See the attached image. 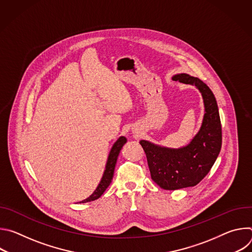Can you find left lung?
I'll return each instance as SVG.
<instances>
[{"label":"left lung","instance_id":"8db88e82","mask_svg":"<svg viewBox=\"0 0 252 252\" xmlns=\"http://www.w3.org/2000/svg\"><path fill=\"white\" fill-rule=\"evenodd\" d=\"M201 93L205 114L199 131L187 147L168 149L148 140L139 143L146 153L153 181L161 189L175 190L194 187L209 172L221 149V124L217 99L211 90L198 78L188 74L172 77Z\"/></svg>","mask_w":252,"mask_h":252}]
</instances>
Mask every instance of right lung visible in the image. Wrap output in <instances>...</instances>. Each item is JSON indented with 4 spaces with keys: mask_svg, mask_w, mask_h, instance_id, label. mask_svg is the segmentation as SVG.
<instances>
[{
    "mask_svg": "<svg viewBox=\"0 0 252 252\" xmlns=\"http://www.w3.org/2000/svg\"><path fill=\"white\" fill-rule=\"evenodd\" d=\"M126 142V138L125 136H121L114 143V146H113V148L110 152V155H109V158H107V161H106L104 172L102 174V177L100 179V182H99L97 188L95 189V190L94 191V193L92 195H90L88 198L82 200L80 203H85V202H89V201H93V200L97 199L104 192V190L107 189V187L111 185L113 176H114V171H115V167H116V163H117V160H118L119 154H120L123 146L125 145Z\"/></svg>",
    "mask_w": 252,
    "mask_h": 252,
    "instance_id": "right-lung-1",
    "label": "right lung"
}]
</instances>
